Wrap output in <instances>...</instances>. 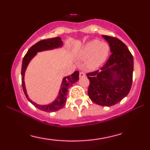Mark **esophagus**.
<instances>
[{
  "mask_svg": "<svg viewBox=\"0 0 150 150\" xmlns=\"http://www.w3.org/2000/svg\"><path fill=\"white\" fill-rule=\"evenodd\" d=\"M79 75H80V77H84L85 76V73H84L83 71H80V74H79Z\"/></svg>",
  "mask_w": 150,
  "mask_h": 150,
  "instance_id": "esophagus-1",
  "label": "esophagus"
}]
</instances>
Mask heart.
Wrapping results in <instances>:
<instances>
[{"instance_id": "b5f03b06", "label": "heart", "mask_w": 150, "mask_h": 150, "mask_svg": "<svg viewBox=\"0 0 150 150\" xmlns=\"http://www.w3.org/2000/svg\"><path fill=\"white\" fill-rule=\"evenodd\" d=\"M109 48L107 44L97 40L91 41L83 46L79 52L81 59H86L87 68H97L102 64L107 58Z\"/></svg>"}]
</instances>
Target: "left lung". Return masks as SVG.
<instances>
[{
  "label": "left lung",
  "instance_id": "obj_1",
  "mask_svg": "<svg viewBox=\"0 0 150 150\" xmlns=\"http://www.w3.org/2000/svg\"><path fill=\"white\" fill-rule=\"evenodd\" d=\"M103 37L109 44L111 54L100 70L87 74L88 95L95 104L111 106L126 97L131 89L133 57L118 38L107 35Z\"/></svg>",
  "mask_w": 150,
  "mask_h": 150
}]
</instances>
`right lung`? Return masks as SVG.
Here are the masks:
<instances>
[{
	"label": "right lung",
	"mask_w": 150,
	"mask_h": 150,
	"mask_svg": "<svg viewBox=\"0 0 150 150\" xmlns=\"http://www.w3.org/2000/svg\"><path fill=\"white\" fill-rule=\"evenodd\" d=\"M63 42L61 41L60 37H54V38H50V39H42V40L39 41L37 43H36L34 45H33L30 49L27 51V53L25 56H24L23 60H22V70H21V75H22V89H23L24 93H25L26 97L29 101L34 105L35 107L39 108V109L42 110V111H46V112H53V111H56L58 110L61 109L65 106V102H66L67 95H68V89L73 85L74 83L77 82L79 80V72L75 71L71 75H69L68 77H65L63 78V82L61 85V89L60 90L59 95L53 103L51 104L46 105V106H40L38 105L33 101H31L29 99L28 95L27 94L26 92L25 82H24V75H25V72L26 68H27V65H28L29 62L30 60L37 54V52L42 51H45V50H49L55 49V48H58L59 46H62Z\"/></svg>",
	"instance_id": "add662e5"
}]
</instances>
